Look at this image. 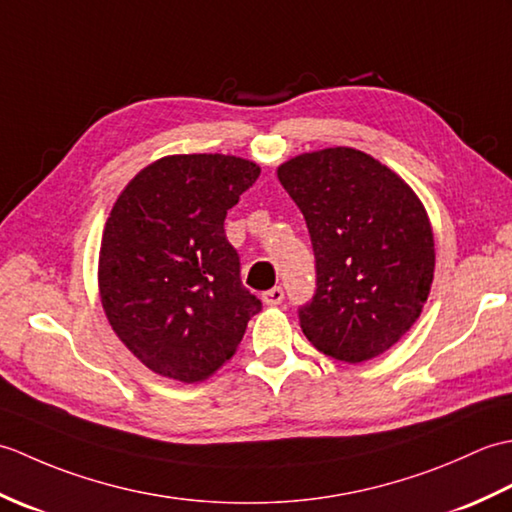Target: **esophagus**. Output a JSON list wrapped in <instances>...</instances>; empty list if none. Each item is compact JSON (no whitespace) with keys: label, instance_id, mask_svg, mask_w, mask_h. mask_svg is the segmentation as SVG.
<instances>
[{"label":"esophagus","instance_id":"34e87169","mask_svg":"<svg viewBox=\"0 0 512 512\" xmlns=\"http://www.w3.org/2000/svg\"><path fill=\"white\" fill-rule=\"evenodd\" d=\"M262 299H264L266 306H279V303L284 301V288H281V286L270 288V290L264 292Z\"/></svg>","mask_w":512,"mask_h":512}]
</instances>
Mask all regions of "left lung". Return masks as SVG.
<instances>
[{"label":"left lung","mask_w":512,"mask_h":512,"mask_svg":"<svg viewBox=\"0 0 512 512\" xmlns=\"http://www.w3.org/2000/svg\"><path fill=\"white\" fill-rule=\"evenodd\" d=\"M277 176L306 217L314 250L317 290L299 308L303 334L343 363L383 354L420 317L436 268L418 195L350 147L297 156Z\"/></svg>","instance_id":"left-lung-1"}]
</instances>
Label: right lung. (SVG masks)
Listing matches in <instances>:
<instances>
[{"mask_svg":"<svg viewBox=\"0 0 512 512\" xmlns=\"http://www.w3.org/2000/svg\"><path fill=\"white\" fill-rule=\"evenodd\" d=\"M257 178L244 158L169 156L118 195L101 242V301L118 339L151 372L209 378L262 310L224 233L226 211Z\"/></svg>","mask_w":512,"mask_h":512,"instance_id":"1","label":"right lung"}]
</instances>
